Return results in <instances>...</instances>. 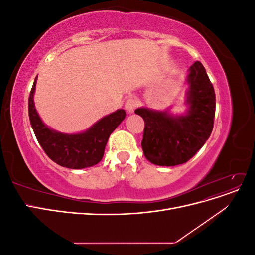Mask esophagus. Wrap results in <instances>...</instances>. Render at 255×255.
<instances>
[{"mask_svg": "<svg viewBox=\"0 0 255 255\" xmlns=\"http://www.w3.org/2000/svg\"><path fill=\"white\" fill-rule=\"evenodd\" d=\"M137 106H138V101L135 98H128L126 101V110L128 113H133Z\"/></svg>", "mask_w": 255, "mask_h": 255, "instance_id": "obj_1", "label": "esophagus"}]
</instances>
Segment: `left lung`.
<instances>
[{"instance_id":"8db88e82","label":"left lung","mask_w":255,"mask_h":255,"mask_svg":"<svg viewBox=\"0 0 255 255\" xmlns=\"http://www.w3.org/2000/svg\"><path fill=\"white\" fill-rule=\"evenodd\" d=\"M188 113L171 117L166 112L138 109L144 120L141 146L145 158L154 165L176 166L186 163L211 136L216 96L203 65L196 61L189 68Z\"/></svg>"}]
</instances>
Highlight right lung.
Returning <instances> with one entry per match:
<instances>
[{
    "mask_svg": "<svg viewBox=\"0 0 255 255\" xmlns=\"http://www.w3.org/2000/svg\"><path fill=\"white\" fill-rule=\"evenodd\" d=\"M36 80L37 78L28 97V116L37 140L45 154L54 163L70 169H83L97 165L104 155L105 145L111 134L126 118V112L118 110L81 134L57 133L43 125L35 110L33 97Z\"/></svg>",
    "mask_w": 255,
    "mask_h": 255,
    "instance_id": "right-lung-1",
    "label": "right lung"
}]
</instances>
